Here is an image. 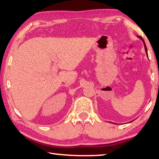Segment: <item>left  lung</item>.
<instances>
[{
  "label": "left lung",
  "instance_id": "8db88e82",
  "mask_svg": "<svg viewBox=\"0 0 159 159\" xmlns=\"http://www.w3.org/2000/svg\"><path fill=\"white\" fill-rule=\"evenodd\" d=\"M139 39H141L142 41V42H143V43H144V49H145V52H146V53H147V55L148 56V55H147V46H146V44H145V43H144V41L143 40V39H142V38L141 37V36H138ZM130 122H132V121H130Z\"/></svg>",
  "mask_w": 159,
  "mask_h": 159
}]
</instances>
